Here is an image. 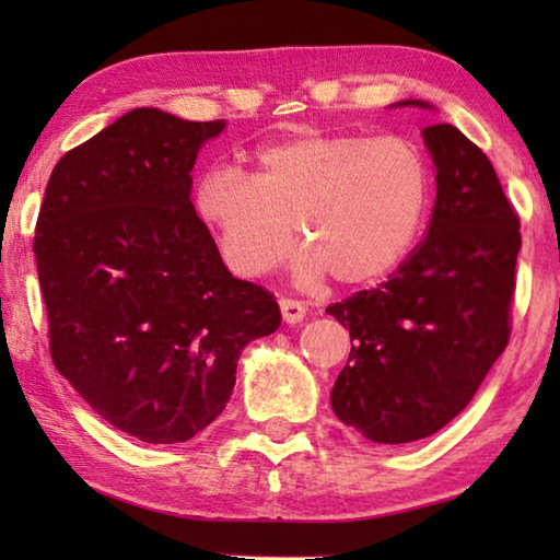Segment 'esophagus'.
Listing matches in <instances>:
<instances>
[{
	"mask_svg": "<svg viewBox=\"0 0 560 560\" xmlns=\"http://www.w3.org/2000/svg\"><path fill=\"white\" fill-rule=\"evenodd\" d=\"M279 306L287 324H301L303 316H306V306L296 299H279Z\"/></svg>",
	"mask_w": 560,
	"mask_h": 560,
	"instance_id": "1",
	"label": "esophagus"
}]
</instances>
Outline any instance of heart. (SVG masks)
Segmentation results:
<instances>
[{"label":"heart","mask_w":560,"mask_h":560,"mask_svg":"<svg viewBox=\"0 0 560 560\" xmlns=\"http://www.w3.org/2000/svg\"><path fill=\"white\" fill-rule=\"evenodd\" d=\"M252 163V177L214 165L195 185V212L240 277L277 269L299 226L301 283H371L405 259L430 202L428 158L402 136L301 130Z\"/></svg>","instance_id":"heart-1"}]
</instances>
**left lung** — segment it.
I'll list each match as a JSON object with an SVG mask.
<instances>
[{"label":"left lung","mask_w":560,"mask_h":560,"mask_svg":"<svg viewBox=\"0 0 560 560\" xmlns=\"http://www.w3.org/2000/svg\"><path fill=\"white\" fill-rule=\"evenodd\" d=\"M422 136L438 167L428 236L381 287L326 308L350 330L330 405L381 444L430 438L454 420L511 336L518 214L464 132L438 122Z\"/></svg>","instance_id":"1"}]
</instances>
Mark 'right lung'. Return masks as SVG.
<instances>
[{
    "instance_id": "add662e5",
    "label": "right lung",
    "mask_w": 560,
    "mask_h": 560,
    "mask_svg": "<svg viewBox=\"0 0 560 560\" xmlns=\"http://www.w3.org/2000/svg\"><path fill=\"white\" fill-rule=\"evenodd\" d=\"M222 130L130 110L56 163L36 220L56 371L140 442L202 432L230 402L244 346L281 324L189 202L197 153Z\"/></svg>"
}]
</instances>
